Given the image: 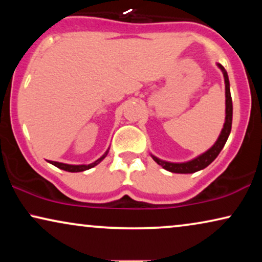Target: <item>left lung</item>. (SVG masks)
Returning a JSON list of instances; mask_svg holds the SVG:
<instances>
[{"label": "left lung", "mask_w": 262, "mask_h": 262, "mask_svg": "<svg viewBox=\"0 0 262 262\" xmlns=\"http://www.w3.org/2000/svg\"><path fill=\"white\" fill-rule=\"evenodd\" d=\"M217 67L220 68L222 73H223L224 83H225V121H224L223 128H222L217 141L214 142V144L211 146L209 150H206L205 152L200 154L199 156L194 157V159L187 161V162H169V161L161 160L155 155H152V154H150L152 157V160L155 161L157 164H160L163 169L170 171V173L192 174L198 170L204 169V168H206L210 163L213 162L214 159L218 156V154L221 152V150L223 149V146L228 141V137L231 131V124H232V100H231V94H230V83H229L228 73L227 70L224 69V67L220 63L217 64Z\"/></svg>", "instance_id": "8db88e82"}]
</instances>
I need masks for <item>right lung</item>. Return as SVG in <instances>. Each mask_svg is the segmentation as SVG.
<instances>
[{"label": "right lung", "mask_w": 262, "mask_h": 262, "mask_svg": "<svg viewBox=\"0 0 262 262\" xmlns=\"http://www.w3.org/2000/svg\"><path fill=\"white\" fill-rule=\"evenodd\" d=\"M108 151H110V148L106 150L105 154H103L100 159H98L93 163H89V164H68V163H62V162H56V161H49V162L53 164V166H56L57 168H59V169L70 171V173H78V171H84L87 169H91V168H93V167L98 166V164L107 156Z\"/></svg>", "instance_id": "add662e5"}]
</instances>
